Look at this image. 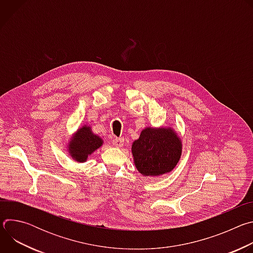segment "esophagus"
Returning a JSON list of instances; mask_svg holds the SVG:
<instances>
[{"mask_svg":"<svg viewBox=\"0 0 253 253\" xmlns=\"http://www.w3.org/2000/svg\"><path fill=\"white\" fill-rule=\"evenodd\" d=\"M123 143H124V139L123 138H116L112 141V144L113 146L117 147V148H120L123 146Z\"/></svg>","mask_w":253,"mask_h":253,"instance_id":"esophagus-1","label":"esophagus"}]
</instances>
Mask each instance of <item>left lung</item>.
<instances>
[{"instance_id":"8db88e82","label":"left lung","mask_w":253,"mask_h":253,"mask_svg":"<svg viewBox=\"0 0 253 253\" xmlns=\"http://www.w3.org/2000/svg\"><path fill=\"white\" fill-rule=\"evenodd\" d=\"M131 151L140 174L159 177L176 167L182 154V140L170 125L146 127L133 142Z\"/></svg>"}]
</instances>
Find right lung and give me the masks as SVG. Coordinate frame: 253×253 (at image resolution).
Instances as JSON below:
<instances>
[{
	"label": "right lung",
	"instance_id": "add662e5",
	"mask_svg": "<svg viewBox=\"0 0 253 253\" xmlns=\"http://www.w3.org/2000/svg\"><path fill=\"white\" fill-rule=\"evenodd\" d=\"M103 139L93 133L92 127L84 124L68 139L67 152L75 162L84 163L88 157L103 145Z\"/></svg>",
	"mask_w": 253,
	"mask_h": 253
}]
</instances>
